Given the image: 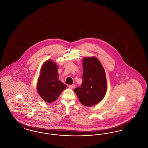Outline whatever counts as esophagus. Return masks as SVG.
Returning a JSON list of instances; mask_svg holds the SVG:
<instances>
[{
    "label": "esophagus",
    "instance_id": "esophagus-1",
    "mask_svg": "<svg viewBox=\"0 0 148 148\" xmlns=\"http://www.w3.org/2000/svg\"><path fill=\"white\" fill-rule=\"evenodd\" d=\"M69 88H71V89H74V88H75V85H69Z\"/></svg>",
    "mask_w": 148,
    "mask_h": 148
}]
</instances>
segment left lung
<instances>
[{
    "mask_svg": "<svg viewBox=\"0 0 148 148\" xmlns=\"http://www.w3.org/2000/svg\"><path fill=\"white\" fill-rule=\"evenodd\" d=\"M83 83L74 89L80 102L92 106L100 102L106 95L107 83L104 69L95 56L83 59Z\"/></svg>",
    "mask_w": 148,
    "mask_h": 148,
    "instance_id": "obj_1",
    "label": "left lung"
}]
</instances>
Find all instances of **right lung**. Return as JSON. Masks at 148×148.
Instances as JSON below:
<instances>
[{
    "label": "right lung",
    "instance_id": "add662e5",
    "mask_svg": "<svg viewBox=\"0 0 148 148\" xmlns=\"http://www.w3.org/2000/svg\"><path fill=\"white\" fill-rule=\"evenodd\" d=\"M58 69V66L51 60L45 62L40 69L36 90L40 97L48 103L56 100L66 88V85L59 80Z\"/></svg>",
    "mask_w": 148,
    "mask_h": 148
}]
</instances>
